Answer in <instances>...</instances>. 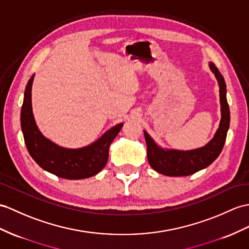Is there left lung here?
<instances>
[{
	"instance_id": "8db88e82",
	"label": "left lung",
	"mask_w": 249,
	"mask_h": 249,
	"mask_svg": "<svg viewBox=\"0 0 249 249\" xmlns=\"http://www.w3.org/2000/svg\"><path fill=\"white\" fill-rule=\"evenodd\" d=\"M208 65L220 88L221 120L219 128L208 143L201 148L187 151L162 148L154 142L147 131L143 130L147 143L148 161L156 172L167 177H187L207 168L222 152L230 123L229 106L226 98V83L216 66L212 62H209Z\"/></svg>"
}]
</instances>
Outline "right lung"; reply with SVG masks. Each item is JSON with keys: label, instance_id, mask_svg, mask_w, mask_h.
Returning a JSON list of instances; mask_svg holds the SVG:
<instances>
[{"label": "right lung", "instance_id": "1", "mask_svg": "<svg viewBox=\"0 0 249 249\" xmlns=\"http://www.w3.org/2000/svg\"><path fill=\"white\" fill-rule=\"evenodd\" d=\"M34 78L35 74L27 82L21 108V128L30 156L42 169L61 178L83 179L99 173L107 165L108 149L124 123L112 126L86 147H61L42 134L36 124L32 106Z\"/></svg>", "mask_w": 249, "mask_h": 249}]
</instances>
